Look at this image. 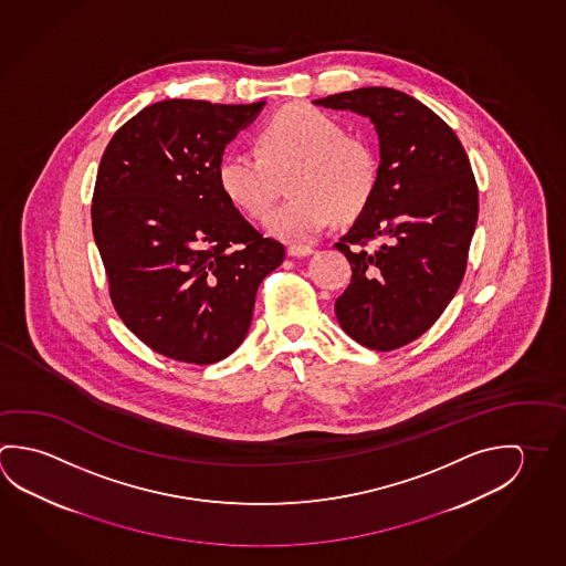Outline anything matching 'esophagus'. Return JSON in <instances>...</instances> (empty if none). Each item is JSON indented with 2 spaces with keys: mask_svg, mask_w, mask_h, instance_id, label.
<instances>
[{
  "mask_svg": "<svg viewBox=\"0 0 566 566\" xmlns=\"http://www.w3.org/2000/svg\"><path fill=\"white\" fill-rule=\"evenodd\" d=\"M312 252H314L312 247H306V244H290V247H287V256H294V259L310 256Z\"/></svg>",
  "mask_w": 566,
  "mask_h": 566,
  "instance_id": "34e87169",
  "label": "esophagus"
}]
</instances>
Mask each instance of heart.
Masks as SVG:
<instances>
[{
	"label": "heart",
	"instance_id": "b5f03b06",
	"mask_svg": "<svg viewBox=\"0 0 566 566\" xmlns=\"http://www.w3.org/2000/svg\"><path fill=\"white\" fill-rule=\"evenodd\" d=\"M256 149L227 153L217 179L242 214L259 219L276 197V177L292 170L286 189L294 197L264 219V229L279 239H314L334 217H359L376 195V153L322 111L306 105L279 111L260 129Z\"/></svg>",
	"mask_w": 566,
	"mask_h": 566
}]
</instances>
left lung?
<instances>
[{
    "instance_id": "1",
    "label": "left lung",
    "mask_w": 566,
    "mask_h": 566,
    "mask_svg": "<svg viewBox=\"0 0 566 566\" xmlns=\"http://www.w3.org/2000/svg\"><path fill=\"white\" fill-rule=\"evenodd\" d=\"M314 103L376 127V195L336 244L352 264L336 316L357 344L391 352L426 334L463 280L479 212L471 163L446 120L401 91L361 87Z\"/></svg>"
}]
</instances>
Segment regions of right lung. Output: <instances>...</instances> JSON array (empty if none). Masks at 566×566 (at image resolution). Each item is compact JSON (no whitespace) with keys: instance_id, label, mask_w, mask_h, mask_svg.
<instances>
[{"instance_id":"1","label":"right lung","mask_w":566,"mask_h":566,"mask_svg":"<svg viewBox=\"0 0 566 566\" xmlns=\"http://www.w3.org/2000/svg\"><path fill=\"white\" fill-rule=\"evenodd\" d=\"M264 101L153 103L103 153L93 237L125 326L157 354L214 364L249 334L260 282L284 260L219 187L230 140Z\"/></svg>"}]
</instances>
